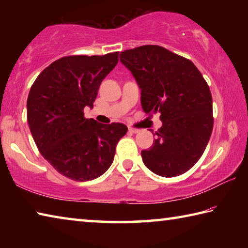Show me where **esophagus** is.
Wrapping results in <instances>:
<instances>
[{
    "mask_svg": "<svg viewBox=\"0 0 248 248\" xmlns=\"http://www.w3.org/2000/svg\"><path fill=\"white\" fill-rule=\"evenodd\" d=\"M128 130H129V132H131V133H138L140 131L139 129H136V128H132V127H129Z\"/></svg>",
    "mask_w": 248,
    "mask_h": 248,
    "instance_id": "obj_1",
    "label": "esophagus"
}]
</instances>
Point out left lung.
I'll return each instance as SVG.
<instances>
[{
	"instance_id": "1",
	"label": "left lung",
	"mask_w": 248,
	"mask_h": 248,
	"mask_svg": "<svg viewBox=\"0 0 248 248\" xmlns=\"http://www.w3.org/2000/svg\"><path fill=\"white\" fill-rule=\"evenodd\" d=\"M120 62L140 87L143 110L161 112L157 138L141 152L144 165L162 177L186 173L211 137L212 96L207 82L190 60L159 46L125 50Z\"/></svg>"
}]
</instances>
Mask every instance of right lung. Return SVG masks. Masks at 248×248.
I'll return each instance as SVG.
<instances>
[{"label": "right lung", "instance_id": "add662e5", "mask_svg": "<svg viewBox=\"0 0 248 248\" xmlns=\"http://www.w3.org/2000/svg\"><path fill=\"white\" fill-rule=\"evenodd\" d=\"M117 63L118 52L61 58L38 75L29 91L31 136L41 155L65 177L86 182L102 176L128 131L123 124L84 118V108H93L100 83Z\"/></svg>", "mask_w": 248, "mask_h": 248}]
</instances>
